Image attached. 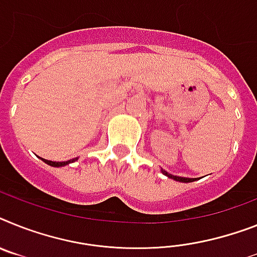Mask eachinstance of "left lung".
Masks as SVG:
<instances>
[{"instance_id":"left-lung-1","label":"left lung","mask_w":257,"mask_h":257,"mask_svg":"<svg viewBox=\"0 0 257 257\" xmlns=\"http://www.w3.org/2000/svg\"><path fill=\"white\" fill-rule=\"evenodd\" d=\"M162 174L163 175H166L167 178L170 179H174V180H176V182H182V183H191V182H195V179H189V178H182V176H175V175H171V174H169L167 171H165V170H162Z\"/></svg>"}]
</instances>
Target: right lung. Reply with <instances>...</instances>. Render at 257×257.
Listing matches in <instances>:
<instances>
[{
	"instance_id": "right-lung-1",
	"label": "right lung",
	"mask_w": 257,
	"mask_h": 257,
	"mask_svg": "<svg viewBox=\"0 0 257 257\" xmlns=\"http://www.w3.org/2000/svg\"><path fill=\"white\" fill-rule=\"evenodd\" d=\"M43 161H44L47 165L53 166V167H62V166H66V165H69V163H72V162L77 161V158L70 159V161H66V162H52V161H48V159H43Z\"/></svg>"
}]
</instances>
